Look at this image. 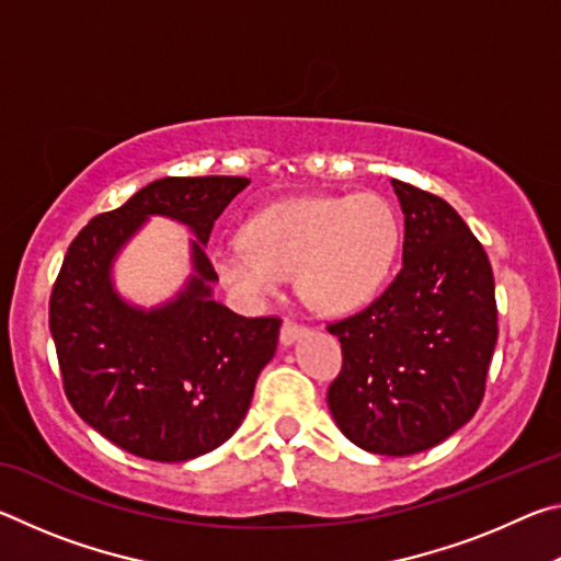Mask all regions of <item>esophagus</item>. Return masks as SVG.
<instances>
[{"label":"esophagus","mask_w":561,"mask_h":561,"mask_svg":"<svg viewBox=\"0 0 561 561\" xmlns=\"http://www.w3.org/2000/svg\"><path fill=\"white\" fill-rule=\"evenodd\" d=\"M304 334H307V327H301V324H297V321H284L282 324V331H279V341L284 346H291L294 341L297 339H301Z\"/></svg>","instance_id":"1"}]
</instances>
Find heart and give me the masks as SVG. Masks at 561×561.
Wrapping results in <instances>:
<instances>
[{
  "label": "heart",
  "mask_w": 561,
  "mask_h": 561,
  "mask_svg": "<svg viewBox=\"0 0 561 561\" xmlns=\"http://www.w3.org/2000/svg\"><path fill=\"white\" fill-rule=\"evenodd\" d=\"M398 244L401 222L381 195L299 197L254 215L244 242L213 250V267L242 301H264L297 274L304 301L324 314H348L383 287Z\"/></svg>",
  "instance_id": "b5f03b06"
}]
</instances>
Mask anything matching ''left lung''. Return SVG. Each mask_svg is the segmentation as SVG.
<instances>
[{
  "label": "left lung",
  "mask_w": 561,
  "mask_h": 561,
  "mask_svg": "<svg viewBox=\"0 0 561 561\" xmlns=\"http://www.w3.org/2000/svg\"><path fill=\"white\" fill-rule=\"evenodd\" d=\"M403 210V267L381 297L329 327L344 366L327 401L339 431L376 455H413L480 408L497 344L488 254L438 195L391 180Z\"/></svg>",
  "instance_id": "left-lung-1"
}]
</instances>
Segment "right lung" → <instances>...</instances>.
I'll use <instances>...</instances> for the list:
<instances>
[{
	"instance_id": "1",
	"label": "right lung",
	"mask_w": 561,
	"mask_h": 561,
	"mask_svg": "<svg viewBox=\"0 0 561 561\" xmlns=\"http://www.w3.org/2000/svg\"><path fill=\"white\" fill-rule=\"evenodd\" d=\"M247 178H163L93 217L66 252L49 304L64 391L93 431L138 458L185 462L220 448L250 411L282 321L247 319L215 299L205 247ZM150 216L194 232L191 274L173 298L140 308L117 291V254Z\"/></svg>"
}]
</instances>
